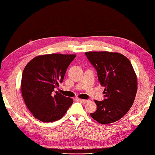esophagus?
<instances>
[{"label":"esophagus","instance_id":"34e87169","mask_svg":"<svg viewBox=\"0 0 155 155\" xmlns=\"http://www.w3.org/2000/svg\"><path fill=\"white\" fill-rule=\"evenodd\" d=\"M79 101H80L81 103H83V104H86V103H87L88 102H89V100H83V99H79Z\"/></svg>","mask_w":155,"mask_h":155}]
</instances>
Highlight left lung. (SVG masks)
<instances>
[{
    "label": "left lung",
    "mask_w": 155,
    "mask_h": 155,
    "mask_svg": "<svg viewBox=\"0 0 155 155\" xmlns=\"http://www.w3.org/2000/svg\"><path fill=\"white\" fill-rule=\"evenodd\" d=\"M85 55L97 71L100 85L105 87V99L94 100L97 110L90 114L91 117L100 124L116 122L127 114L135 100V71L128 58L119 53L88 51Z\"/></svg>",
    "instance_id": "8db88e82"
}]
</instances>
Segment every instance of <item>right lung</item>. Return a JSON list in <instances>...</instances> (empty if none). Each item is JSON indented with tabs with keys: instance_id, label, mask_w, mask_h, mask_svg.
<instances>
[{
	"instance_id": "1",
	"label": "right lung",
	"mask_w": 155,
	"mask_h": 155,
	"mask_svg": "<svg viewBox=\"0 0 155 155\" xmlns=\"http://www.w3.org/2000/svg\"><path fill=\"white\" fill-rule=\"evenodd\" d=\"M76 55L52 53L38 55L25 67L21 82L23 98L28 110L41 122L61 119L73 103L71 98L53 91L63 81Z\"/></svg>"
}]
</instances>
